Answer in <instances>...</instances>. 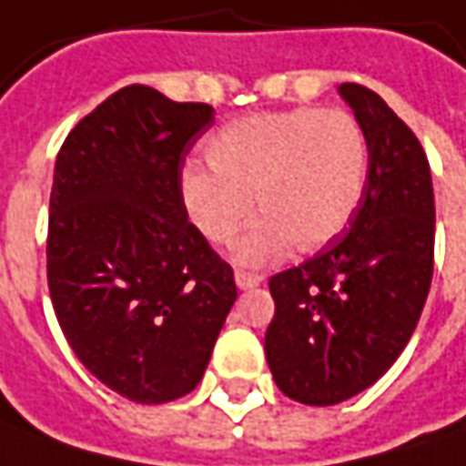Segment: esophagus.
Segmentation results:
<instances>
[{"instance_id":"esophagus-1","label":"esophagus","mask_w":466,"mask_h":466,"mask_svg":"<svg viewBox=\"0 0 466 466\" xmlns=\"http://www.w3.org/2000/svg\"><path fill=\"white\" fill-rule=\"evenodd\" d=\"M234 281L239 289H255V286H260L263 283V276L260 273H249V270H234Z\"/></svg>"}]
</instances>
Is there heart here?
<instances>
[{
  "label": "heart",
  "instance_id": "heart-1",
  "mask_svg": "<svg viewBox=\"0 0 466 466\" xmlns=\"http://www.w3.org/2000/svg\"><path fill=\"white\" fill-rule=\"evenodd\" d=\"M208 169L187 167L183 203L214 245L234 242L237 260L263 265L297 245L325 248L353 218L366 185L369 149L359 121L340 107H294L227 123L206 144Z\"/></svg>",
  "mask_w": 466,
  "mask_h": 466
}]
</instances>
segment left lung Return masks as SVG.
I'll return each mask as SVG.
<instances>
[{"label": "left lung", "instance_id": "left-lung-1", "mask_svg": "<svg viewBox=\"0 0 466 466\" xmlns=\"http://www.w3.org/2000/svg\"><path fill=\"white\" fill-rule=\"evenodd\" d=\"M369 147L350 229L314 258L270 276L276 314L265 359L279 390L304 405H338L371 387L405 350L433 279L436 206L428 157L390 105L340 85Z\"/></svg>", "mask_w": 466, "mask_h": 466}]
</instances>
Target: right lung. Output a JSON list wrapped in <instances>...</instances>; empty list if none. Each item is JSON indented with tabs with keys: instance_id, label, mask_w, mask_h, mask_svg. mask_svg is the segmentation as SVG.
Listing matches in <instances>:
<instances>
[{
	"instance_id": "right-lung-1",
	"label": "right lung",
	"mask_w": 466,
	"mask_h": 466,
	"mask_svg": "<svg viewBox=\"0 0 466 466\" xmlns=\"http://www.w3.org/2000/svg\"><path fill=\"white\" fill-rule=\"evenodd\" d=\"M214 107L128 85L61 144L48 217V291L92 377L138 405L193 392L237 299L183 203L185 154Z\"/></svg>"
}]
</instances>
